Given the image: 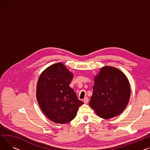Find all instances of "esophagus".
<instances>
[{
	"mask_svg": "<svg viewBox=\"0 0 150 150\" xmlns=\"http://www.w3.org/2000/svg\"><path fill=\"white\" fill-rule=\"evenodd\" d=\"M83 102L85 103V104H87L88 102V99L87 97L85 98L84 99H83Z\"/></svg>",
	"mask_w": 150,
	"mask_h": 150,
	"instance_id": "esophagus-1",
	"label": "esophagus"
}]
</instances>
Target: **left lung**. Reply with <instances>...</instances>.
Segmentation results:
<instances>
[{
    "mask_svg": "<svg viewBox=\"0 0 150 150\" xmlns=\"http://www.w3.org/2000/svg\"><path fill=\"white\" fill-rule=\"evenodd\" d=\"M94 84L89 105L97 115L108 119L120 115L131 95L126 75L117 68L104 66L94 77Z\"/></svg>",
    "mask_w": 150,
    "mask_h": 150,
    "instance_id": "left-lung-1",
    "label": "left lung"
}]
</instances>
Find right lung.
<instances>
[{
  "label": "right lung",
  "mask_w": 150,
  "mask_h": 150,
  "mask_svg": "<svg viewBox=\"0 0 150 150\" xmlns=\"http://www.w3.org/2000/svg\"><path fill=\"white\" fill-rule=\"evenodd\" d=\"M73 76L63 63H57L47 67L38 78L37 102L47 117L55 123L66 124L73 120L83 104L69 86Z\"/></svg>",
  "instance_id": "add662e5"
}]
</instances>
